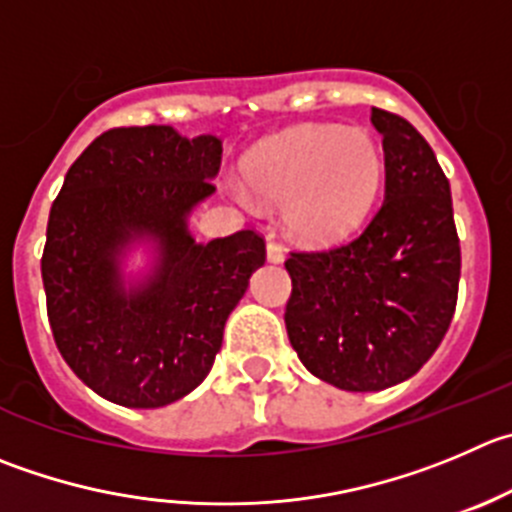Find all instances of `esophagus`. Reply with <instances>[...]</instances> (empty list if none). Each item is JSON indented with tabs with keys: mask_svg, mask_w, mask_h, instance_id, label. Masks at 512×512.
I'll return each mask as SVG.
<instances>
[{
	"mask_svg": "<svg viewBox=\"0 0 512 512\" xmlns=\"http://www.w3.org/2000/svg\"><path fill=\"white\" fill-rule=\"evenodd\" d=\"M284 256H286V253H284V248L279 246V243H276V241L266 243V259H269L271 264H281V261H284Z\"/></svg>",
	"mask_w": 512,
	"mask_h": 512,
	"instance_id": "1",
	"label": "esophagus"
}]
</instances>
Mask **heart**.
I'll list each match as a JSON object with an SVG mask.
<instances>
[{
    "instance_id": "heart-1",
    "label": "heart",
    "mask_w": 512,
    "mask_h": 512,
    "mask_svg": "<svg viewBox=\"0 0 512 512\" xmlns=\"http://www.w3.org/2000/svg\"><path fill=\"white\" fill-rule=\"evenodd\" d=\"M248 186L284 208L289 231L304 243H337L364 226L377 206L384 158L362 128L306 125L266 140L246 160ZM233 198L253 206L246 186Z\"/></svg>"
}]
</instances>
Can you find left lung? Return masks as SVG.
I'll list each match as a JSON object with an SVG mask.
<instances>
[{
    "label": "left lung",
    "instance_id": "left-lung-1",
    "mask_svg": "<svg viewBox=\"0 0 512 512\" xmlns=\"http://www.w3.org/2000/svg\"><path fill=\"white\" fill-rule=\"evenodd\" d=\"M384 148V203L352 241L291 251L286 332L314 377L379 392L420 372L450 329L460 238L450 180L427 140L372 107Z\"/></svg>",
    "mask_w": 512,
    "mask_h": 512
}]
</instances>
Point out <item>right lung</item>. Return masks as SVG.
Returning a JSON list of instances; mask_svg holds the SVG:
<instances>
[{
	"mask_svg": "<svg viewBox=\"0 0 512 512\" xmlns=\"http://www.w3.org/2000/svg\"><path fill=\"white\" fill-rule=\"evenodd\" d=\"M221 140L170 125L113 128L70 165L47 221L42 284L52 337L72 372L115 405L153 410L211 372L228 314L266 261L256 231L198 243L188 216L221 168ZM156 246L154 271L124 286L135 240Z\"/></svg>",
	"mask_w": 512,
	"mask_h": 512,
	"instance_id": "add662e5",
	"label": "right lung"
}]
</instances>
